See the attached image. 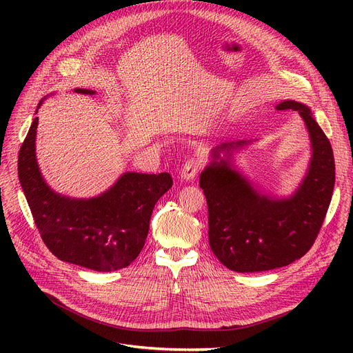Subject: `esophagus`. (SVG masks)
<instances>
[{
  "mask_svg": "<svg viewBox=\"0 0 353 353\" xmlns=\"http://www.w3.org/2000/svg\"><path fill=\"white\" fill-rule=\"evenodd\" d=\"M199 169H200V160L194 159V157L189 159L186 163L183 164V169L180 172V177L183 180H186V181H192L196 177Z\"/></svg>",
  "mask_w": 353,
  "mask_h": 353,
  "instance_id": "obj_1",
  "label": "esophagus"
}]
</instances>
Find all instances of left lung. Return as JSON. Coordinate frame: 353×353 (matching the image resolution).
Masks as SVG:
<instances>
[{
    "label": "left lung",
    "mask_w": 353,
    "mask_h": 353,
    "mask_svg": "<svg viewBox=\"0 0 353 353\" xmlns=\"http://www.w3.org/2000/svg\"><path fill=\"white\" fill-rule=\"evenodd\" d=\"M276 110L298 111L310 140L306 174L290 196L274 197L237 170L233 153L250 140L212 148L210 163L200 174L209 209L210 249L228 269L239 273L272 270L301 259L322 228L335 186L332 147L310 108L285 100Z\"/></svg>",
    "instance_id": "1"
}]
</instances>
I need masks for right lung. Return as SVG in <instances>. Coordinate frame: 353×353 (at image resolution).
Instances as JSON below:
<instances>
[{"instance_id": "add662e5", "label": "right lung", "mask_w": 353, "mask_h": 353, "mask_svg": "<svg viewBox=\"0 0 353 353\" xmlns=\"http://www.w3.org/2000/svg\"><path fill=\"white\" fill-rule=\"evenodd\" d=\"M74 91L96 94L87 88ZM37 125L39 117L20 148L18 179L46 246L60 261L96 272L127 268L145 243L153 209L173 186L172 176L127 172L96 197L63 196L48 186L37 163Z\"/></svg>"}]
</instances>
